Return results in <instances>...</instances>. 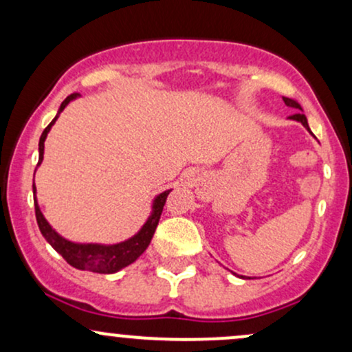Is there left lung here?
<instances>
[{"instance_id":"obj_1","label":"left lung","mask_w":352,"mask_h":352,"mask_svg":"<svg viewBox=\"0 0 352 352\" xmlns=\"http://www.w3.org/2000/svg\"><path fill=\"white\" fill-rule=\"evenodd\" d=\"M283 100H285V104H286V106H288V107H293V109H298V111H301V112H298V114H293V116H289V119H293V120H298V122H301V124L305 125V127L308 129V131H309L308 119H306V116L302 114V109H301L300 104H298L296 100H294V99H289V98H283ZM309 134H313V132L309 131Z\"/></svg>"}]
</instances>
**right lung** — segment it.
<instances>
[{
    "label": "right lung",
    "mask_w": 352,
    "mask_h": 352,
    "mask_svg": "<svg viewBox=\"0 0 352 352\" xmlns=\"http://www.w3.org/2000/svg\"><path fill=\"white\" fill-rule=\"evenodd\" d=\"M79 94H71L67 96L66 99L63 100L60 104L58 116L51 120V124L47 125L46 129L43 131L41 139H39V162L38 167L43 162V155H44V140H46L47 132L51 131L52 124L56 122L60 112L64 111V107L78 98ZM172 190H165L164 193L155 197L152 204V213L151 217L147 218V221L144 223V227L135 233L134 236L129 238V240L120 241V243L116 245H99V243H74V241L66 240L58 233L54 232V228L47 223V220L44 218V215L39 210L38 200L34 199V212H36V220H38V227L41 230L43 236L46 238V241L50 243L52 248L58 252L64 260L67 261L71 266L78 270H87V272H94V273H102V274H111L119 272V270L125 268L131 263H134L137 258L142 254L147 246L151 245V240L155 233L157 225H159L160 215H162V210L165 201H167L168 193ZM33 193L36 195V187L33 184Z\"/></svg>",
    "instance_id": "add662e5"
}]
</instances>
